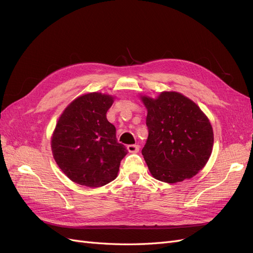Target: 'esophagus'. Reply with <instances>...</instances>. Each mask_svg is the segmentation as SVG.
<instances>
[{
    "label": "esophagus",
    "mask_w": 253,
    "mask_h": 253,
    "mask_svg": "<svg viewBox=\"0 0 253 253\" xmlns=\"http://www.w3.org/2000/svg\"><path fill=\"white\" fill-rule=\"evenodd\" d=\"M127 151L129 153H137L139 151V145L138 144H128L127 145Z\"/></svg>",
    "instance_id": "obj_1"
}]
</instances>
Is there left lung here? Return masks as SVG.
<instances>
[{
	"instance_id": "8db88e82",
	"label": "left lung",
	"mask_w": 253,
	"mask_h": 253,
	"mask_svg": "<svg viewBox=\"0 0 253 253\" xmlns=\"http://www.w3.org/2000/svg\"><path fill=\"white\" fill-rule=\"evenodd\" d=\"M142 101L149 136L141 153L151 174L168 183L193 177L212 152L209 119L192 100L175 91H164L157 99L143 96Z\"/></svg>"
}]
</instances>
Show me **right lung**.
Instances as JSON below:
<instances>
[{"mask_svg":"<svg viewBox=\"0 0 253 253\" xmlns=\"http://www.w3.org/2000/svg\"><path fill=\"white\" fill-rule=\"evenodd\" d=\"M113 97L89 93L78 97L58 120L51 139L57 165L81 186L102 187L116 178L127 150L116 138V127L106 119Z\"/></svg>","mask_w":253,"mask_h":253,"instance_id":"add662e5","label":"right lung"}]
</instances>
